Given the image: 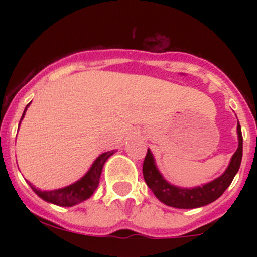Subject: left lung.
Here are the masks:
<instances>
[{
  "label": "left lung",
  "instance_id": "obj_1",
  "mask_svg": "<svg viewBox=\"0 0 257 257\" xmlns=\"http://www.w3.org/2000/svg\"><path fill=\"white\" fill-rule=\"evenodd\" d=\"M238 132V145L237 151L234 152L231 159L228 168L226 172L215 179L214 181L209 182L199 187L194 188H181L168 184L161 173L158 172L155 164V159L150 150H147L146 157L144 159L143 174L145 182L155 193V196L164 204L179 209H193L204 206L209 203L216 200L219 197L227 190L231 182L234 179L235 174L238 173L240 167L241 156H243V135H241V128L239 122L237 126Z\"/></svg>",
  "mask_w": 257,
  "mask_h": 257
}]
</instances>
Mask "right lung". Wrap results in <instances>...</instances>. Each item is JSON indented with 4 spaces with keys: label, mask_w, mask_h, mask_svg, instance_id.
<instances>
[{
    "label": "right lung",
    "mask_w": 257,
    "mask_h": 257,
    "mask_svg": "<svg viewBox=\"0 0 257 257\" xmlns=\"http://www.w3.org/2000/svg\"><path fill=\"white\" fill-rule=\"evenodd\" d=\"M30 104L26 105L24 113H23V117H24L26 108ZM20 124V123H19ZM114 153V151H108L100 155L96 161L94 162L93 166L89 169L85 175L82 178L81 180H78L77 182L75 184L67 186V187L64 188H59V190H54V191H41L35 188L31 184H29L31 186L32 191L37 194L38 197L46 200V202L53 203V204H57L60 206H72L77 203L83 202V200L88 199L91 194L94 193V191L96 190L99 185V179L100 175H101V170L102 167H104L105 162L107 161V158L110 157Z\"/></svg>",
    "instance_id": "obj_1"
}]
</instances>
